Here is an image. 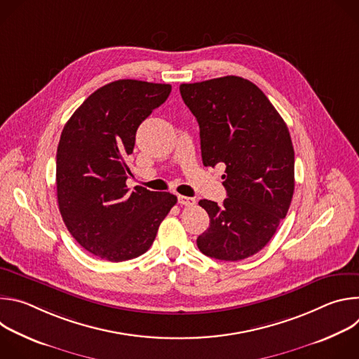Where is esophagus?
Wrapping results in <instances>:
<instances>
[{
  "instance_id": "1",
  "label": "esophagus",
  "mask_w": 359,
  "mask_h": 359,
  "mask_svg": "<svg viewBox=\"0 0 359 359\" xmlns=\"http://www.w3.org/2000/svg\"><path fill=\"white\" fill-rule=\"evenodd\" d=\"M177 201H179L180 204H183V206H193V204H196V200H194V198L186 197V196H182V194L177 196Z\"/></svg>"
}]
</instances>
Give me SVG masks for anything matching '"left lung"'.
<instances>
[{
    "mask_svg": "<svg viewBox=\"0 0 359 359\" xmlns=\"http://www.w3.org/2000/svg\"><path fill=\"white\" fill-rule=\"evenodd\" d=\"M180 95L200 128L203 165H226L222 206L198 201L210 226L197 247L224 262L251 257L290 209L294 147L288 128L263 90L240 76L182 83Z\"/></svg>",
    "mask_w": 359,
    "mask_h": 359,
    "instance_id": "1",
    "label": "left lung"
}]
</instances>
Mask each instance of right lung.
Masks as SVG:
<instances>
[{
    "mask_svg": "<svg viewBox=\"0 0 359 359\" xmlns=\"http://www.w3.org/2000/svg\"><path fill=\"white\" fill-rule=\"evenodd\" d=\"M170 90L169 83L111 82L64 126L57 150L60 212L78 244L99 259L119 263L146 252L177 201L168 191L126 186L136 130Z\"/></svg>",
    "mask_w": 359,
    "mask_h": 359,
    "instance_id": "obj_1",
    "label": "right lung"
}]
</instances>
